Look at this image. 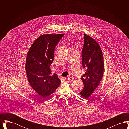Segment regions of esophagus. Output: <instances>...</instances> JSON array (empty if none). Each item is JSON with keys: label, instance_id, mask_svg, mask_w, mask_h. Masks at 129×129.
I'll return each instance as SVG.
<instances>
[{"label": "esophagus", "instance_id": "34e87169", "mask_svg": "<svg viewBox=\"0 0 129 129\" xmlns=\"http://www.w3.org/2000/svg\"><path fill=\"white\" fill-rule=\"evenodd\" d=\"M73 79H74V78H73L72 77H71V76H68V77L67 78V80H69V81H70V80L71 81V80H73Z\"/></svg>", "mask_w": 129, "mask_h": 129}]
</instances>
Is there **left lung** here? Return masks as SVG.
<instances>
[{"label": "left lung", "instance_id": "8db88e82", "mask_svg": "<svg viewBox=\"0 0 129 129\" xmlns=\"http://www.w3.org/2000/svg\"><path fill=\"white\" fill-rule=\"evenodd\" d=\"M84 46L82 52V66L86 73L81 78L84 89L80 95L88 98L97 88L104 74V59L98 43L92 37L84 34Z\"/></svg>", "mask_w": 129, "mask_h": 129}]
</instances>
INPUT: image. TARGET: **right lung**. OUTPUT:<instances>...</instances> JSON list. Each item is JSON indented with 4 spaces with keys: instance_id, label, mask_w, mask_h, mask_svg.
Returning a JSON list of instances; mask_svg holds the SVG:
<instances>
[{
    "instance_id": "right-lung-1",
    "label": "right lung",
    "mask_w": 129,
    "mask_h": 129,
    "mask_svg": "<svg viewBox=\"0 0 129 129\" xmlns=\"http://www.w3.org/2000/svg\"><path fill=\"white\" fill-rule=\"evenodd\" d=\"M64 34H44L38 37L29 50L25 70L33 89L46 99L55 92L61 81L52 74L50 65L54 60L55 48Z\"/></svg>"
}]
</instances>
